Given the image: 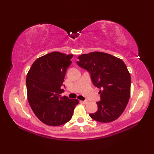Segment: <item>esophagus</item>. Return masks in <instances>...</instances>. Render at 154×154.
I'll return each instance as SVG.
<instances>
[{"label":"esophagus","mask_w":154,"mask_h":154,"mask_svg":"<svg viewBox=\"0 0 154 154\" xmlns=\"http://www.w3.org/2000/svg\"><path fill=\"white\" fill-rule=\"evenodd\" d=\"M81 103L84 104H87L89 103V101H87V100H83V101H81Z\"/></svg>","instance_id":"34e87169"}]
</instances>
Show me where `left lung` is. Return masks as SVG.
Returning a JSON list of instances; mask_svg holds the SVG:
<instances>
[{"label": "left lung", "instance_id": "8db88e82", "mask_svg": "<svg viewBox=\"0 0 154 154\" xmlns=\"http://www.w3.org/2000/svg\"><path fill=\"white\" fill-rule=\"evenodd\" d=\"M77 65L89 71L93 83L100 89L98 110L89 116L100 122H110L124 112L130 97L131 77L124 61L100 51L78 57Z\"/></svg>", "mask_w": 154, "mask_h": 154}]
</instances>
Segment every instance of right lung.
Returning <instances> with one entry per match:
<instances>
[{
  "mask_svg": "<svg viewBox=\"0 0 154 154\" xmlns=\"http://www.w3.org/2000/svg\"><path fill=\"white\" fill-rule=\"evenodd\" d=\"M73 55L53 51L38 58L26 76L28 103L41 122L51 126H61L73 116L77 99L62 97V85Z\"/></svg>",
  "mask_w": 154,
  "mask_h": 154,
  "instance_id": "right-lung-1",
  "label": "right lung"
}]
</instances>
